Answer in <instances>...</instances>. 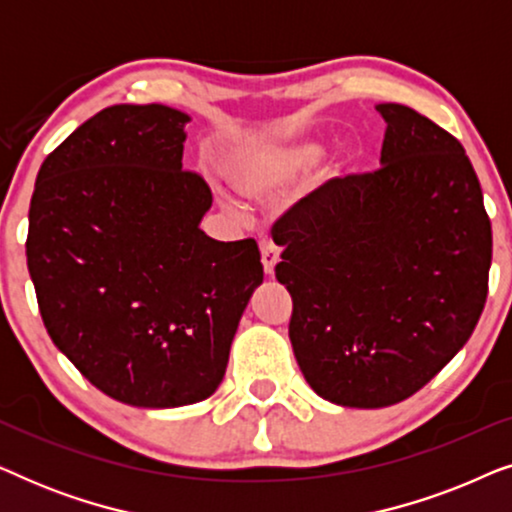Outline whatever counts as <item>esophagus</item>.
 <instances>
[{
  "label": "esophagus",
  "mask_w": 512,
  "mask_h": 512,
  "mask_svg": "<svg viewBox=\"0 0 512 512\" xmlns=\"http://www.w3.org/2000/svg\"><path fill=\"white\" fill-rule=\"evenodd\" d=\"M261 261H263L265 275L268 277L275 275V265L279 263V249L270 240L261 242Z\"/></svg>",
  "instance_id": "obj_1"
}]
</instances>
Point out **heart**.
Here are the masks:
<instances>
[{"label":"heart","mask_w":512,"mask_h":512,"mask_svg":"<svg viewBox=\"0 0 512 512\" xmlns=\"http://www.w3.org/2000/svg\"><path fill=\"white\" fill-rule=\"evenodd\" d=\"M321 153L324 146L319 142H296L247 153L233 165V181L249 198H263L310 172L319 163Z\"/></svg>","instance_id":"heart-1"}]
</instances>
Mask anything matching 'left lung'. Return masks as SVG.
Returning <instances> with one entry per match:
<instances>
[{
  "label": "left lung",
  "mask_w": 512,
  "mask_h": 512,
  "mask_svg": "<svg viewBox=\"0 0 512 512\" xmlns=\"http://www.w3.org/2000/svg\"><path fill=\"white\" fill-rule=\"evenodd\" d=\"M382 167L331 179L272 226L305 380L347 408L401 403L466 345L487 300L492 223L457 137L403 104Z\"/></svg>",
  "instance_id": "obj_1"
}]
</instances>
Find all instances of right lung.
Masks as SVG:
<instances>
[{
  "label": "right lung",
  "instance_id": "1",
  "mask_svg": "<svg viewBox=\"0 0 512 512\" xmlns=\"http://www.w3.org/2000/svg\"><path fill=\"white\" fill-rule=\"evenodd\" d=\"M188 116L114 104L48 153L25 254L55 347L90 384L137 408L205 401L263 282L258 244L198 228L212 191L184 170Z\"/></svg>",
  "mask_w": 512,
  "mask_h": 512
}]
</instances>
